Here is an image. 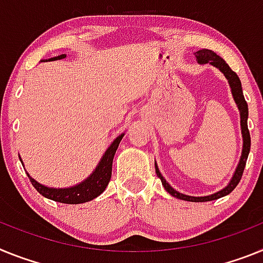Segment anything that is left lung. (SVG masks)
Segmentation results:
<instances>
[{
    "instance_id": "8db88e82",
    "label": "left lung",
    "mask_w": 263,
    "mask_h": 263,
    "mask_svg": "<svg viewBox=\"0 0 263 263\" xmlns=\"http://www.w3.org/2000/svg\"><path fill=\"white\" fill-rule=\"evenodd\" d=\"M195 55L196 58H197V62L201 63V65L209 63V65L218 68V70L225 75L228 82H229V86L230 88H232L233 98H234V102H236L237 107H238L239 109V115H241V131H242V138H243V147H242V154H241V159H239L238 166H237L236 172H234V175H233L230 182L225 186V188L216 192L214 195L204 196V197H193V196L182 195V193H180V192L175 191V189H173L168 182H166V180L164 179L163 176H161V173H160L156 164H155V170H156L157 177L161 180V184H163V186L165 188V191L168 192L170 195H172L173 197H177L180 198V200H184V201H192V202H205V201H213V200H217V198H221L223 197V196L229 195L230 192L238 185L239 180H241L242 177V173H243V170H245L249 152H250V134H249V129H248L249 109H248V103H246L245 98H243V92H242L241 81H239L238 75H237L236 72L233 71L232 68L229 67V65H228V63L221 58V57L217 55L216 52L212 51V50H208V49L198 50V51L195 52Z\"/></svg>"
}]
</instances>
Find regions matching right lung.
Returning <instances> with one entry per match:
<instances>
[{
	"label": "right lung",
	"mask_w": 263,
	"mask_h": 263,
	"mask_svg": "<svg viewBox=\"0 0 263 263\" xmlns=\"http://www.w3.org/2000/svg\"><path fill=\"white\" fill-rule=\"evenodd\" d=\"M63 58H66V54L54 57L49 61H57V59ZM123 136H124V134L119 135L118 138L112 141V144L109 145L108 149L104 152L103 157L99 161L95 171L91 173L90 177H87L81 184L71 186V188H49V186L42 185L34 179H31L29 173H27V176H29L34 188L40 192L43 197L50 198V200L57 201V202H62V204H83V202H87V201L93 200L95 197L102 195L108 185L109 180H111V173H112L114 156H115V152Z\"/></svg>",
	"instance_id": "obj_1"
}]
</instances>
